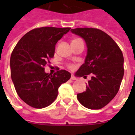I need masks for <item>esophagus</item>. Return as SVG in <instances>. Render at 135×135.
<instances>
[{"mask_svg": "<svg viewBox=\"0 0 135 135\" xmlns=\"http://www.w3.org/2000/svg\"><path fill=\"white\" fill-rule=\"evenodd\" d=\"M70 79H71V80H77V78H76V77H75V76H74V75H71V78H70Z\"/></svg>", "mask_w": 135, "mask_h": 135, "instance_id": "1", "label": "esophagus"}]
</instances>
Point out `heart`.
<instances>
[{
    "instance_id": "heart-1",
    "label": "heart",
    "mask_w": 135,
    "mask_h": 135,
    "mask_svg": "<svg viewBox=\"0 0 135 135\" xmlns=\"http://www.w3.org/2000/svg\"><path fill=\"white\" fill-rule=\"evenodd\" d=\"M78 39H80V38L74 39V40L73 41H74V40H78ZM67 66H68V68L69 69H70V70H71V69H73V68H74V65L72 64H68V65H67Z\"/></svg>"
}]
</instances>
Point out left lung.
I'll list each match as a JSON object with an SVG mask.
<instances>
[{"instance_id": "left-lung-1", "label": "left lung", "mask_w": 135, "mask_h": 135, "mask_svg": "<svg viewBox=\"0 0 135 135\" xmlns=\"http://www.w3.org/2000/svg\"><path fill=\"white\" fill-rule=\"evenodd\" d=\"M71 31L84 39L88 49L84 64L76 75L84 78L92 76L86 91L78 93L77 98L88 109H101L114 98L120 89L124 72L122 52L116 42L101 30L77 27Z\"/></svg>"}]
</instances>
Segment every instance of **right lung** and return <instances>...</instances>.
<instances>
[{"mask_svg":"<svg viewBox=\"0 0 135 135\" xmlns=\"http://www.w3.org/2000/svg\"><path fill=\"white\" fill-rule=\"evenodd\" d=\"M70 27H37L26 33L11 55V76L17 93L32 108L41 109L57 98L58 89L71 77L66 70L53 75L45 73V67L54 57L55 45Z\"/></svg>","mask_w":135,"mask_h":135,"instance_id":"1","label":"right lung"}]
</instances>
